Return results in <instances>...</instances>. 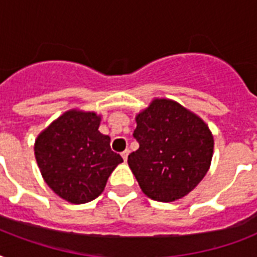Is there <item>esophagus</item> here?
Returning a JSON list of instances; mask_svg holds the SVG:
<instances>
[{
  "instance_id": "34e87169",
  "label": "esophagus",
  "mask_w": 257,
  "mask_h": 257,
  "mask_svg": "<svg viewBox=\"0 0 257 257\" xmlns=\"http://www.w3.org/2000/svg\"><path fill=\"white\" fill-rule=\"evenodd\" d=\"M128 155H129V151H128V149H125L124 152L121 153V157H122V159H124V161L128 160Z\"/></svg>"
}]
</instances>
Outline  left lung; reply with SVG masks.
<instances>
[{"instance_id":"left-lung-1","label":"left lung","mask_w":257,"mask_h":257,"mask_svg":"<svg viewBox=\"0 0 257 257\" xmlns=\"http://www.w3.org/2000/svg\"><path fill=\"white\" fill-rule=\"evenodd\" d=\"M139 149L128 165L149 199L169 203L188 195L207 175L213 135L201 117L169 98H153L136 114Z\"/></svg>"}]
</instances>
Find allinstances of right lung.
<instances>
[{"mask_svg":"<svg viewBox=\"0 0 257 257\" xmlns=\"http://www.w3.org/2000/svg\"><path fill=\"white\" fill-rule=\"evenodd\" d=\"M96 112L69 109L46 126L34 141L42 179L72 204L92 201L102 193L108 177L122 163L110 149V137L98 131Z\"/></svg>","mask_w":257,"mask_h":257,"instance_id":"add662e5","label":"right lung"}]
</instances>
